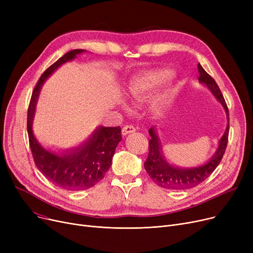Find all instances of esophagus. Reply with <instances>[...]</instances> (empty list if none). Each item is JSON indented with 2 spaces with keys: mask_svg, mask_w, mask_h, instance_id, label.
<instances>
[{
  "mask_svg": "<svg viewBox=\"0 0 253 253\" xmlns=\"http://www.w3.org/2000/svg\"><path fill=\"white\" fill-rule=\"evenodd\" d=\"M134 131H135V128H134L133 126L126 125V126H124V127L122 128V134H123V135H127V134L132 133V132H134Z\"/></svg>",
  "mask_w": 253,
  "mask_h": 253,
  "instance_id": "obj_1",
  "label": "esophagus"
}]
</instances>
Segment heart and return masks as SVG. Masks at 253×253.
Here are the masks:
<instances>
[{
	"instance_id": "obj_1",
	"label": "heart",
	"mask_w": 253,
	"mask_h": 253,
	"mask_svg": "<svg viewBox=\"0 0 253 253\" xmlns=\"http://www.w3.org/2000/svg\"><path fill=\"white\" fill-rule=\"evenodd\" d=\"M172 77V73L165 69L150 70L138 75L132 80L129 86V96L133 102L140 103L148 100L152 93L165 84ZM166 102V96L157 98L156 106L160 109Z\"/></svg>"
}]
</instances>
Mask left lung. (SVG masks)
Wrapping results in <instances>:
<instances>
[{
  "label": "left lung",
  "instance_id": "obj_1",
  "mask_svg": "<svg viewBox=\"0 0 253 253\" xmlns=\"http://www.w3.org/2000/svg\"><path fill=\"white\" fill-rule=\"evenodd\" d=\"M198 72L200 74L198 78L199 82L206 85L214 97L221 103L229 120V110L227 103H225L221 91L214 81V79L205 72L200 63H198ZM229 126L230 125L228 123L227 129H225L223 135L219 139L218 148L210 160L201 166L191 168L176 167L166 161L161 149L162 147L160 139H159L157 135L155 128L152 127L149 130L151 139L149 141V156L147 161L144 162V169L147 170L148 174L154 180V182L164 189L187 190L196 187V185L200 184L207 177H209L220 163L225 149H227L229 139Z\"/></svg>",
  "mask_w": 253,
  "mask_h": 253
}]
</instances>
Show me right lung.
<instances>
[{
    "instance_id": "obj_1",
    "label": "right lung",
    "mask_w": 253,
    "mask_h": 253,
    "mask_svg": "<svg viewBox=\"0 0 253 253\" xmlns=\"http://www.w3.org/2000/svg\"><path fill=\"white\" fill-rule=\"evenodd\" d=\"M83 52V49L72 50L49 66L33 91L28 111V133L35 164L48 180L68 191L87 190L101 180L110 169L117 145L122 139L120 126H100L81 145L57 154L44 148L34 135L33 120L36 104L46 79L61 64L73 60Z\"/></svg>"
}]
</instances>
